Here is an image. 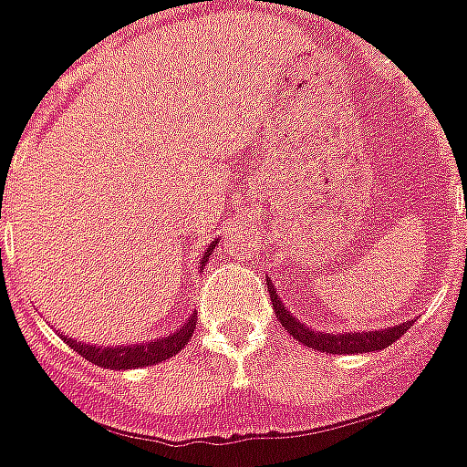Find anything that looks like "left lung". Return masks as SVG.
I'll return each mask as SVG.
<instances>
[{"mask_svg":"<svg viewBox=\"0 0 467 467\" xmlns=\"http://www.w3.org/2000/svg\"><path fill=\"white\" fill-rule=\"evenodd\" d=\"M267 290H270V297H273V310L277 315V320L283 323V327L287 333L293 335L297 343L307 345L313 350L333 352V355H352V352H372L382 350L392 345L400 335L408 333L410 323L395 325V327H388V330H375V333H348V335H330V333H317V330H310L305 327L297 317L285 310L283 300L275 295L273 283L267 280Z\"/></svg>","mask_w":467,"mask_h":467,"instance_id":"8db88e82","label":"left lung"}]
</instances>
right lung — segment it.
<instances>
[{"mask_svg": "<svg viewBox=\"0 0 467 467\" xmlns=\"http://www.w3.org/2000/svg\"><path fill=\"white\" fill-rule=\"evenodd\" d=\"M213 243L207 247V253L202 254V260L200 265H204L210 260V254L214 250ZM194 325H197V313L187 320V323L172 333L170 337H162V340H157V343H142V345H134V348H95V345H87V343H77L72 337H65V343L72 348L75 352H79L85 360L95 362L99 368H109V370H130V368H147V365H157V362L167 360V358H172L177 352H182V348L190 343V337L194 333Z\"/></svg>", "mask_w": 467, "mask_h": 467, "instance_id": "right-lung-1", "label": "right lung"}]
</instances>
